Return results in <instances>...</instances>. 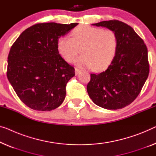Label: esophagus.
<instances>
[{"instance_id": "34e87169", "label": "esophagus", "mask_w": 156, "mask_h": 156, "mask_svg": "<svg viewBox=\"0 0 156 156\" xmlns=\"http://www.w3.org/2000/svg\"><path fill=\"white\" fill-rule=\"evenodd\" d=\"M83 71L82 69H78V68H76L75 69V72H76V75H78L79 73H81V72Z\"/></svg>"}]
</instances>
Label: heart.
Returning <instances> with one entry per match:
<instances>
[{"label":"heart","instance_id":"b5f03b06","mask_svg":"<svg viewBox=\"0 0 156 156\" xmlns=\"http://www.w3.org/2000/svg\"><path fill=\"white\" fill-rule=\"evenodd\" d=\"M72 37H59L57 50L65 61L70 62L79 52L83 55L73 60L74 64L97 71L106 70L117 54L118 38L113 30L80 26L72 31Z\"/></svg>","mask_w":156,"mask_h":156}]
</instances>
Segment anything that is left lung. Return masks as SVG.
Returning a JSON list of instances; mask_svg holds the SVG:
<instances>
[{"label":"left lung","mask_w":156,"mask_h":156,"mask_svg":"<svg viewBox=\"0 0 156 156\" xmlns=\"http://www.w3.org/2000/svg\"><path fill=\"white\" fill-rule=\"evenodd\" d=\"M92 25L114 31L118 38V49L105 71L91 73L87 93L92 101L101 108H122L136 98L148 78L147 48L134 30L124 22L109 20Z\"/></svg>","instance_id":"left-lung-1"}]
</instances>
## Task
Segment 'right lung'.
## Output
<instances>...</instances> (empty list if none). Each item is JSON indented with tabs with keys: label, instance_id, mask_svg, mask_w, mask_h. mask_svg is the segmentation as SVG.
Wrapping results in <instances>:
<instances>
[{
	"label": "right lung",
	"instance_id": "1",
	"mask_svg": "<svg viewBox=\"0 0 156 156\" xmlns=\"http://www.w3.org/2000/svg\"><path fill=\"white\" fill-rule=\"evenodd\" d=\"M78 23H41L28 28L10 48L7 76L19 98L36 111H52L64 101L73 66L59 55L57 43Z\"/></svg>",
	"mask_w": 156,
	"mask_h": 156
}]
</instances>
